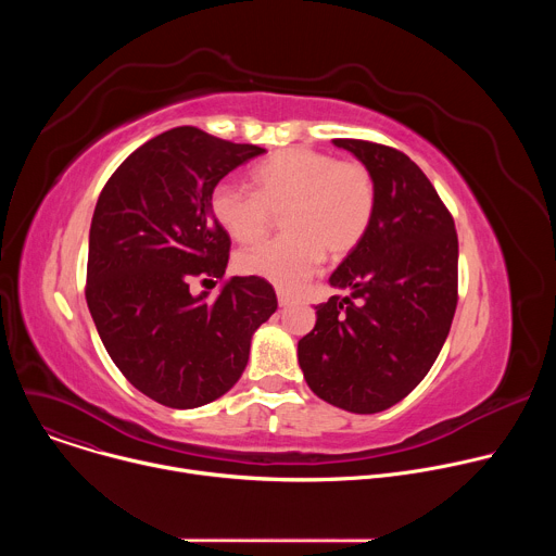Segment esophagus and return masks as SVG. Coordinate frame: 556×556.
Listing matches in <instances>:
<instances>
[{
  "label": "esophagus",
  "instance_id": "esophagus-1",
  "mask_svg": "<svg viewBox=\"0 0 556 556\" xmlns=\"http://www.w3.org/2000/svg\"><path fill=\"white\" fill-rule=\"evenodd\" d=\"M277 301H279V305L281 307H286V305H292L294 303V296L292 294H288V292H277Z\"/></svg>",
  "mask_w": 556,
  "mask_h": 556
}]
</instances>
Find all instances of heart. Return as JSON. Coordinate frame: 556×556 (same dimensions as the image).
<instances>
[{"label":"heart","mask_w":556,"mask_h":556,"mask_svg":"<svg viewBox=\"0 0 556 556\" xmlns=\"http://www.w3.org/2000/svg\"><path fill=\"white\" fill-rule=\"evenodd\" d=\"M255 193L219 182L211 213L235 242H255L281 213L283 235L242 251L235 268L292 290L324 260H343L365 240L376 211L367 167L314 149H283L253 169Z\"/></svg>","instance_id":"obj_1"}]
</instances>
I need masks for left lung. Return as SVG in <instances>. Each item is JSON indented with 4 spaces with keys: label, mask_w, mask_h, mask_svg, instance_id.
Returning <instances> with one entry per match:
<instances>
[{
    "label": "left lung",
    "mask_w": 556,
    "mask_h": 556,
    "mask_svg": "<svg viewBox=\"0 0 556 556\" xmlns=\"http://www.w3.org/2000/svg\"><path fill=\"white\" fill-rule=\"evenodd\" d=\"M367 167L376 211L365 240L332 273L348 296L316 305L296 345L307 387L352 414H378L435 363L457 305L455 224L422 169L403 151L337 138Z\"/></svg>",
    "instance_id": "obj_1"
}]
</instances>
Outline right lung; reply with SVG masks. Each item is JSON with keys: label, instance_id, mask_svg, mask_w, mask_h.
Returning a JSON list of instances; mask_svg holds the SVG:
<instances>
[{"label": "right lung", "instance_id": "1", "mask_svg": "<svg viewBox=\"0 0 556 556\" xmlns=\"http://www.w3.org/2000/svg\"><path fill=\"white\" fill-rule=\"evenodd\" d=\"M264 151L176 127L138 147L99 195L88 307L114 365L165 407L195 409L224 395L277 309L273 286L257 277H232L215 301L189 290L193 277L222 279L228 264L213 189Z\"/></svg>", "mask_w": 556, "mask_h": 556}]
</instances>
